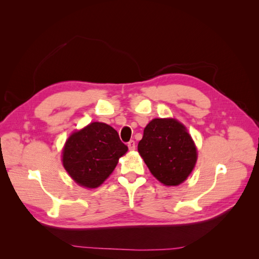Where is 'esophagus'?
<instances>
[{
  "label": "esophagus",
  "mask_w": 259,
  "mask_h": 259,
  "mask_svg": "<svg viewBox=\"0 0 259 259\" xmlns=\"http://www.w3.org/2000/svg\"><path fill=\"white\" fill-rule=\"evenodd\" d=\"M127 146H128V149H130L131 151L135 150V147H136V145H135V142H134V140H130L128 144H127Z\"/></svg>",
  "instance_id": "obj_1"
}]
</instances>
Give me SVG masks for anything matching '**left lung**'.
Masks as SVG:
<instances>
[{
  "label": "left lung",
  "instance_id": "obj_1",
  "mask_svg": "<svg viewBox=\"0 0 259 259\" xmlns=\"http://www.w3.org/2000/svg\"><path fill=\"white\" fill-rule=\"evenodd\" d=\"M151 174L165 186H178L187 179L197 162V148L184 125L175 119H153L138 143Z\"/></svg>",
  "mask_w": 259,
  "mask_h": 259
}]
</instances>
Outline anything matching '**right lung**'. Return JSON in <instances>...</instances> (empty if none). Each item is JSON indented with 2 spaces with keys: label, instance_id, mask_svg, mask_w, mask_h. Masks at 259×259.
<instances>
[{
  "label": "right lung",
  "instance_id": "1",
  "mask_svg": "<svg viewBox=\"0 0 259 259\" xmlns=\"http://www.w3.org/2000/svg\"><path fill=\"white\" fill-rule=\"evenodd\" d=\"M127 151L117 132L110 125L93 122L67 139L62 164L76 184L97 188L115 168Z\"/></svg>",
  "mask_w": 259,
  "mask_h": 259
}]
</instances>
